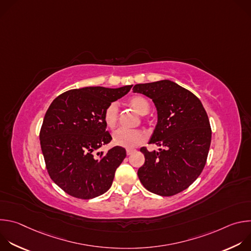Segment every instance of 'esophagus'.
<instances>
[{
    "label": "esophagus",
    "instance_id": "34e87169",
    "mask_svg": "<svg viewBox=\"0 0 251 251\" xmlns=\"http://www.w3.org/2000/svg\"><path fill=\"white\" fill-rule=\"evenodd\" d=\"M133 152H135V150H133V149H127V150H126V153H127L128 156L131 155Z\"/></svg>",
    "mask_w": 251,
    "mask_h": 251
}]
</instances>
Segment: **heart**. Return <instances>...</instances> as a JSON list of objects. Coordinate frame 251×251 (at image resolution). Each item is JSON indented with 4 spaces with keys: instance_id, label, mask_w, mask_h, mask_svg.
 Returning a JSON list of instances; mask_svg holds the SVG:
<instances>
[{
    "instance_id": "b5f03b06",
    "label": "heart",
    "mask_w": 251,
    "mask_h": 251,
    "mask_svg": "<svg viewBox=\"0 0 251 251\" xmlns=\"http://www.w3.org/2000/svg\"><path fill=\"white\" fill-rule=\"evenodd\" d=\"M129 105L140 115H146L150 110L149 102L142 96H134L129 100ZM118 104L110 103L104 111V121L109 128H114L118 122ZM146 140L145 133L141 130L118 129L113 133V143L117 146L132 149Z\"/></svg>"
}]
</instances>
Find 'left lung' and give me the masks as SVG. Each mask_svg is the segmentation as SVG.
<instances>
[{
	"label": "left lung",
	"mask_w": 251,
	"mask_h": 251,
	"mask_svg": "<svg viewBox=\"0 0 251 251\" xmlns=\"http://www.w3.org/2000/svg\"><path fill=\"white\" fill-rule=\"evenodd\" d=\"M133 92L151 98L158 122L149 144L159 152L140 151L145 163L138 170L139 180L149 192L171 197L188 189L206 163L211 129L201 100L171 80L136 84Z\"/></svg>",
	"instance_id": "1"
}]
</instances>
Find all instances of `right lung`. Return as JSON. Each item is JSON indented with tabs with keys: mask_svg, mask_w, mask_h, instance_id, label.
I'll list each match as a JSON object with an SVG mask.
<instances>
[{
	"mask_svg": "<svg viewBox=\"0 0 251 251\" xmlns=\"http://www.w3.org/2000/svg\"><path fill=\"white\" fill-rule=\"evenodd\" d=\"M132 85L71 89L50 105L40 132L41 147L51 180L66 194L89 200L108 191L126 150L113 147L97 152L112 140L104 111L126 95Z\"/></svg>",
	"mask_w": 251,
	"mask_h": 251,
	"instance_id": "right-lung-1",
	"label": "right lung"
}]
</instances>
